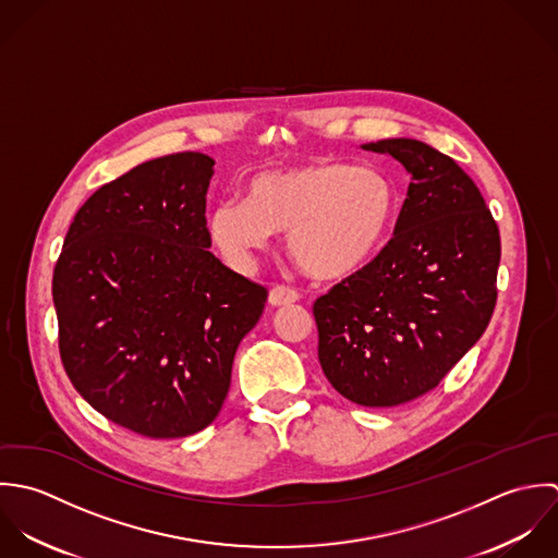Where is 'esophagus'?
Listing matches in <instances>:
<instances>
[{
    "label": "esophagus",
    "instance_id": "esophagus-1",
    "mask_svg": "<svg viewBox=\"0 0 558 558\" xmlns=\"http://www.w3.org/2000/svg\"><path fill=\"white\" fill-rule=\"evenodd\" d=\"M298 300H300V293H298L295 289H291V287L278 284V287H274V289L269 291V304H271V306H291V304H295Z\"/></svg>",
    "mask_w": 558,
    "mask_h": 558
}]
</instances>
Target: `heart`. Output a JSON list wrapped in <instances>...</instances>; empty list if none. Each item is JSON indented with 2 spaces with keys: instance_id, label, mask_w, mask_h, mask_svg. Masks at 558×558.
<instances>
[{
  "instance_id": "heart-1",
  "label": "heart",
  "mask_w": 558,
  "mask_h": 558,
  "mask_svg": "<svg viewBox=\"0 0 558 558\" xmlns=\"http://www.w3.org/2000/svg\"><path fill=\"white\" fill-rule=\"evenodd\" d=\"M245 201H222L207 230L223 256L250 267L271 232H289L295 263L322 280L366 267L384 247L397 218L399 192L379 168L315 161L263 170L245 185Z\"/></svg>"
}]
</instances>
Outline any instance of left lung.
<instances>
[{
    "label": "left lung",
    "instance_id": "left-lung-1",
    "mask_svg": "<svg viewBox=\"0 0 558 558\" xmlns=\"http://www.w3.org/2000/svg\"><path fill=\"white\" fill-rule=\"evenodd\" d=\"M412 183L392 239L315 306L319 362L336 390L392 408L434 390L483 336L496 306L500 232L474 181L410 137L362 144Z\"/></svg>",
    "mask_w": 558,
    "mask_h": 558
}]
</instances>
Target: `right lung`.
I'll return each mask as SVG.
<instances>
[{"label":"right lung","mask_w":558,"mask_h":558,"mask_svg":"<svg viewBox=\"0 0 558 558\" xmlns=\"http://www.w3.org/2000/svg\"><path fill=\"white\" fill-rule=\"evenodd\" d=\"M216 161L177 153L135 166L77 211L53 269L64 371L108 421L155 440L209 427L234 351L267 289L209 252Z\"/></svg>","instance_id":"right-lung-1"}]
</instances>
